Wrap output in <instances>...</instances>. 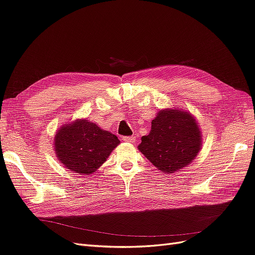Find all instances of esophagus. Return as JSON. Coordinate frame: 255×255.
Returning <instances> with one entry per match:
<instances>
[{
  "label": "esophagus",
  "mask_w": 255,
  "mask_h": 255,
  "mask_svg": "<svg viewBox=\"0 0 255 255\" xmlns=\"http://www.w3.org/2000/svg\"><path fill=\"white\" fill-rule=\"evenodd\" d=\"M123 140L127 142H135L136 137L135 136H125L123 137Z\"/></svg>",
  "instance_id": "obj_1"
}]
</instances>
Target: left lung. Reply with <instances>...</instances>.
Wrapping results in <instances>:
<instances>
[{
    "mask_svg": "<svg viewBox=\"0 0 255 255\" xmlns=\"http://www.w3.org/2000/svg\"><path fill=\"white\" fill-rule=\"evenodd\" d=\"M202 148V133L191 113L177 107L157 112L149 135L138 145L158 170L173 173L191 164Z\"/></svg>",
    "mask_w": 255,
    "mask_h": 255,
    "instance_id": "1",
    "label": "left lung"
}]
</instances>
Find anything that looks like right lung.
<instances>
[{"mask_svg": "<svg viewBox=\"0 0 255 255\" xmlns=\"http://www.w3.org/2000/svg\"><path fill=\"white\" fill-rule=\"evenodd\" d=\"M120 143L118 137L86 119L61 126L54 137V152L69 170L90 175Z\"/></svg>", "mask_w": 255, "mask_h": 255, "instance_id": "obj_1", "label": "right lung"}]
</instances>
